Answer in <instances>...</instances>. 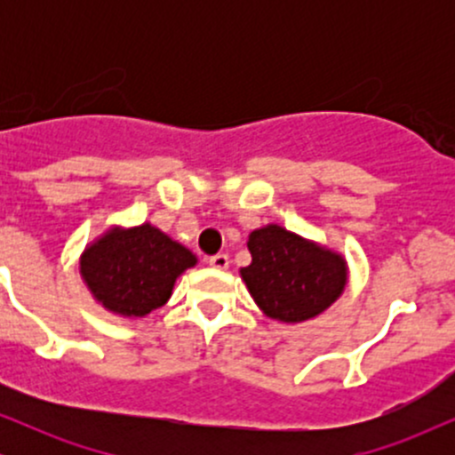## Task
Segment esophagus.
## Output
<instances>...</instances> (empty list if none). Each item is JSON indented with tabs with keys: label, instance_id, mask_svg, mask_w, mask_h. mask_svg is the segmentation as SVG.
<instances>
[{
	"label": "esophagus",
	"instance_id": "esophagus-1",
	"mask_svg": "<svg viewBox=\"0 0 455 455\" xmlns=\"http://www.w3.org/2000/svg\"><path fill=\"white\" fill-rule=\"evenodd\" d=\"M228 263H231V260H228V254L220 252V254H213V257H210V265L216 269H227Z\"/></svg>",
	"mask_w": 455,
	"mask_h": 455
}]
</instances>
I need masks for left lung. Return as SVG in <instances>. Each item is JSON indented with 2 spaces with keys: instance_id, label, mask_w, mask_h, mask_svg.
<instances>
[{
  "instance_id": "obj_1",
  "label": "left lung",
  "mask_w": 455,
  "mask_h": 455,
  "mask_svg": "<svg viewBox=\"0 0 455 455\" xmlns=\"http://www.w3.org/2000/svg\"><path fill=\"white\" fill-rule=\"evenodd\" d=\"M252 263L242 278L257 306L269 318L301 323L325 312L347 286L342 254L286 231L278 224L250 233Z\"/></svg>"
}]
</instances>
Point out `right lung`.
<instances>
[{
    "instance_id": "1",
    "label": "right lung",
    "mask_w": 455,
    "mask_h": 455,
    "mask_svg": "<svg viewBox=\"0 0 455 455\" xmlns=\"http://www.w3.org/2000/svg\"><path fill=\"white\" fill-rule=\"evenodd\" d=\"M87 289L108 312L148 316L169 301L175 280L196 257L149 222L132 228L115 227L81 254Z\"/></svg>"
}]
</instances>
